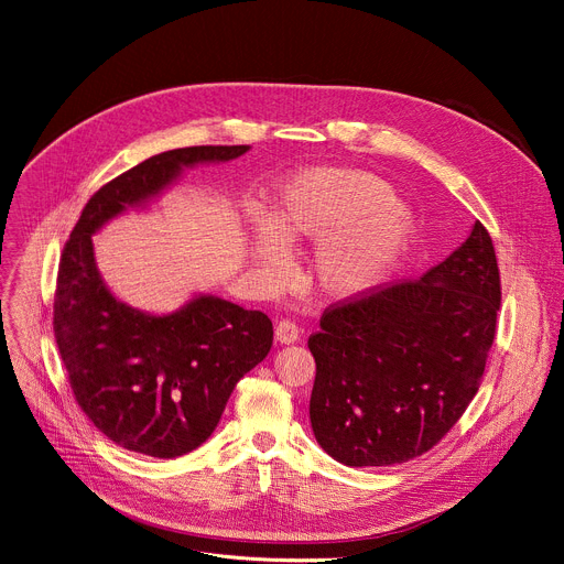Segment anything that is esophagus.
<instances>
[{"label": "esophagus", "mask_w": 564, "mask_h": 564, "mask_svg": "<svg viewBox=\"0 0 564 564\" xmlns=\"http://www.w3.org/2000/svg\"><path fill=\"white\" fill-rule=\"evenodd\" d=\"M299 335H301L299 326L294 324V321H288V318L279 321L276 328H274V339H276V344H281V346L294 344V341L299 339Z\"/></svg>", "instance_id": "obj_1"}]
</instances>
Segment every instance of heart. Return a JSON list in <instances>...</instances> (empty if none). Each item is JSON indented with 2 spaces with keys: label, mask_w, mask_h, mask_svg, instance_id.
<instances>
[{
  "label": "heart",
  "mask_w": 564,
  "mask_h": 564,
  "mask_svg": "<svg viewBox=\"0 0 564 564\" xmlns=\"http://www.w3.org/2000/svg\"><path fill=\"white\" fill-rule=\"evenodd\" d=\"M257 263L268 276L281 268L276 248L318 243L312 257L314 285L333 299H350L379 283L404 254L413 236L409 212L390 185L372 174L312 170L288 178L263 220Z\"/></svg>",
  "instance_id": "b5f03b06"
}]
</instances>
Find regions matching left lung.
Returning <instances> with one entry per match:
<instances>
[{"label":"left lung","instance_id":"1","mask_svg":"<svg viewBox=\"0 0 564 564\" xmlns=\"http://www.w3.org/2000/svg\"><path fill=\"white\" fill-rule=\"evenodd\" d=\"M500 272L479 220L420 281L339 303L307 339L310 422L346 466H390L433 448L479 388L496 337Z\"/></svg>","mask_w":564,"mask_h":564}]
</instances>
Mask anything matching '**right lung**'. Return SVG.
I'll return each mask as SVG.
<instances>
[{
	"mask_svg": "<svg viewBox=\"0 0 564 564\" xmlns=\"http://www.w3.org/2000/svg\"><path fill=\"white\" fill-rule=\"evenodd\" d=\"M250 144L185 147L98 189L75 223L57 272L53 330L79 409L118 446L172 459L198 448L218 426L238 379L272 348V321L214 294L174 312H147L105 283L94 234L151 207L185 170L229 163Z\"/></svg>",
	"mask_w": 564,
	"mask_h": 564,
	"instance_id": "1",
	"label": "right lung"
}]
</instances>
